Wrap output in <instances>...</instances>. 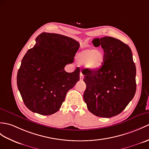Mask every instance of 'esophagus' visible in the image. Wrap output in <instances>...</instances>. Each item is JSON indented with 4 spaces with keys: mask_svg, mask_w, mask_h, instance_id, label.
<instances>
[{
    "mask_svg": "<svg viewBox=\"0 0 149 149\" xmlns=\"http://www.w3.org/2000/svg\"><path fill=\"white\" fill-rule=\"evenodd\" d=\"M83 79H84V75H83L82 73L80 74V80L82 81L83 80Z\"/></svg>",
    "mask_w": 149,
    "mask_h": 149,
    "instance_id": "1",
    "label": "esophagus"
}]
</instances>
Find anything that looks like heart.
Returning <instances> with one entry per match:
<instances>
[{"label": "heart", "instance_id": "1", "mask_svg": "<svg viewBox=\"0 0 149 149\" xmlns=\"http://www.w3.org/2000/svg\"><path fill=\"white\" fill-rule=\"evenodd\" d=\"M105 56L103 51L98 49H84L76 55V60L80 65L85 64L86 67L91 71H97L105 62Z\"/></svg>", "mask_w": 149, "mask_h": 149}]
</instances>
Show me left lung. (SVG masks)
<instances>
[{"label": "left lung", "mask_w": 149, "mask_h": 149, "mask_svg": "<svg viewBox=\"0 0 149 149\" xmlns=\"http://www.w3.org/2000/svg\"><path fill=\"white\" fill-rule=\"evenodd\" d=\"M93 44L102 46L105 59L100 70H84L86 88L83 98L93 114L110 118L122 112L134 97L135 64L130 47L119 39L103 37L95 39Z\"/></svg>", "instance_id": "obj_1"}]
</instances>
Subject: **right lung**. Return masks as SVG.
I'll list each match as a JSON object with an SVG mask.
<instances>
[{
	"label": "right lung",
	"instance_id": "add662e5",
	"mask_svg": "<svg viewBox=\"0 0 149 149\" xmlns=\"http://www.w3.org/2000/svg\"><path fill=\"white\" fill-rule=\"evenodd\" d=\"M22 59L17 86L31 111L49 116L58 111L67 92L79 81L80 70L68 73L64 67L74 61L80 44L57 33L43 32Z\"/></svg>",
	"mask_w": 149,
	"mask_h": 149
}]
</instances>
